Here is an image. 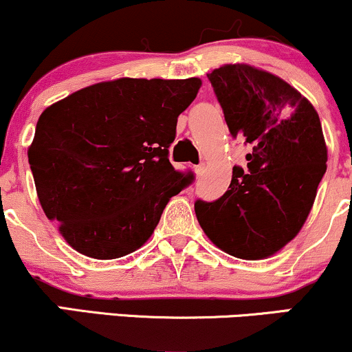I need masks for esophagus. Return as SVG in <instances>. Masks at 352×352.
<instances>
[{"mask_svg":"<svg viewBox=\"0 0 352 352\" xmlns=\"http://www.w3.org/2000/svg\"><path fill=\"white\" fill-rule=\"evenodd\" d=\"M193 170H195L197 177H200L201 173H204V164H200V165H195V167H193Z\"/></svg>","mask_w":352,"mask_h":352,"instance_id":"esophagus-1","label":"esophagus"}]
</instances>
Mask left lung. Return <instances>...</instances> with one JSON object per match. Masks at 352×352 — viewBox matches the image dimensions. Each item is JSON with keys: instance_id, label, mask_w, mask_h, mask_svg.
I'll return each mask as SVG.
<instances>
[{"instance_id": "1", "label": "left lung", "mask_w": 352, "mask_h": 352, "mask_svg": "<svg viewBox=\"0 0 352 352\" xmlns=\"http://www.w3.org/2000/svg\"><path fill=\"white\" fill-rule=\"evenodd\" d=\"M233 139L252 152L215 201H195L200 227L228 254L261 260L298 235L326 172L318 112L288 82L246 64L207 74Z\"/></svg>"}]
</instances>
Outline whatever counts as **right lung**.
<instances>
[{
	"label": "right lung",
	"instance_id": "right-lung-1",
	"mask_svg": "<svg viewBox=\"0 0 352 352\" xmlns=\"http://www.w3.org/2000/svg\"><path fill=\"white\" fill-rule=\"evenodd\" d=\"M200 86L197 78H124L43 112L28 159L44 213L76 252L98 260L135 252L192 184L193 172L175 170L168 148Z\"/></svg>",
	"mask_w": 352,
	"mask_h": 352
}]
</instances>
